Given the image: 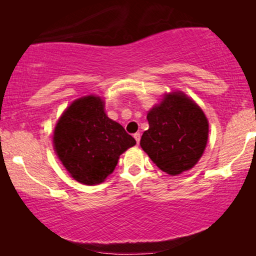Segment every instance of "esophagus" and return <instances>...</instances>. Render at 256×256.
<instances>
[{
  "instance_id": "obj_1",
  "label": "esophagus",
  "mask_w": 256,
  "mask_h": 256,
  "mask_svg": "<svg viewBox=\"0 0 256 256\" xmlns=\"http://www.w3.org/2000/svg\"><path fill=\"white\" fill-rule=\"evenodd\" d=\"M134 138L136 140V143H140V140H141V134H140V132H135L134 134Z\"/></svg>"
}]
</instances>
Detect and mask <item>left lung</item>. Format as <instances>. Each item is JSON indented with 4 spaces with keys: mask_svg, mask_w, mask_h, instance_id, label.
<instances>
[{
    "mask_svg": "<svg viewBox=\"0 0 256 256\" xmlns=\"http://www.w3.org/2000/svg\"><path fill=\"white\" fill-rule=\"evenodd\" d=\"M149 129L141 138L142 149L160 170L180 174L200 158L208 136V118L183 93L164 98L148 113Z\"/></svg>",
    "mask_w": 256,
    "mask_h": 256,
    "instance_id": "1",
    "label": "left lung"
}]
</instances>
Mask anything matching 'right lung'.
<instances>
[{"mask_svg":"<svg viewBox=\"0 0 256 256\" xmlns=\"http://www.w3.org/2000/svg\"><path fill=\"white\" fill-rule=\"evenodd\" d=\"M54 149L62 166L79 183H102L122 152L136 144L120 124L104 114L98 96L76 100L54 129Z\"/></svg>","mask_w":256,"mask_h":256,"instance_id":"obj_1","label":"right lung"}]
</instances>
